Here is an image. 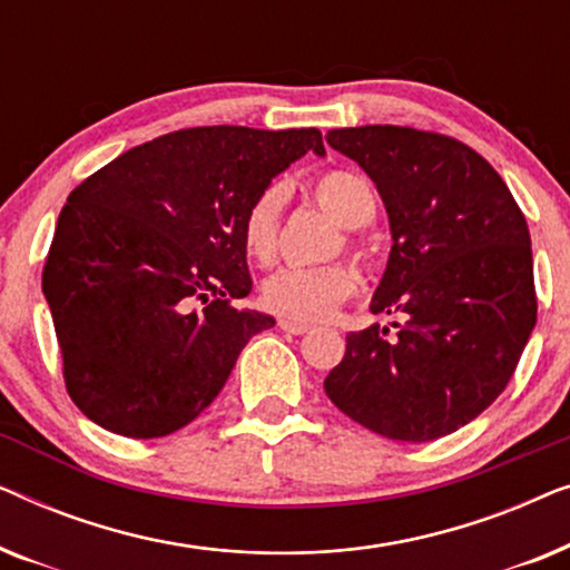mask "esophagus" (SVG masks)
<instances>
[{
    "instance_id": "obj_1",
    "label": "esophagus",
    "mask_w": 570,
    "mask_h": 570,
    "mask_svg": "<svg viewBox=\"0 0 570 570\" xmlns=\"http://www.w3.org/2000/svg\"><path fill=\"white\" fill-rule=\"evenodd\" d=\"M277 326H279V330H283V332H287V334H306V332L311 330L308 324L293 322V318H279Z\"/></svg>"
}]
</instances>
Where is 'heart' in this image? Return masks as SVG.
<instances>
[{"label": "heart", "mask_w": 570, "mask_h": 570, "mask_svg": "<svg viewBox=\"0 0 570 570\" xmlns=\"http://www.w3.org/2000/svg\"><path fill=\"white\" fill-rule=\"evenodd\" d=\"M311 194L347 230L363 228L376 215L373 186L353 170H326L314 178ZM283 207L285 189L279 184H269L267 189L256 194L240 220L244 252L262 267H267L277 256ZM355 287L357 277L347 264L285 267L264 279L262 303L272 314L293 318V322H324L355 293Z\"/></svg>", "instance_id": "1"}]
</instances>
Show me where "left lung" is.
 <instances>
[{
	"label": "left lung",
	"mask_w": 570,
	"mask_h": 570,
	"mask_svg": "<svg viewBox=\"0 0 570 570\" xmlns=\"http://www.w3.org/2000/svg\"><path fill=\"white\" fill-rule=\"evenodd\" d=\"M384 199L392 252L373 324L347 334L326 396L368 431L423 443L498 400L537 324L532 240L509 186L454 137L392 124L330 129Z\"/></svg>",
	"instance_id": "obj_1"
}]
</instances>
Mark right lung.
I'll list each match as a JSON object with an SVG mask.
<instances>
[{"label": "right lung", "instance_id": "right-lung-1", "mask_svg": "<svg viewBox=\"0 0 570 570\" xmlns=\"http://www.w3.org/2000/svg\"><path fill=\"white\" fill-rule=\"evenodd\" d=\"M318 129L194 127L131 147L67 197L43 267L65 384L127 439L189 425L275 318L252 293L240 220ZM203 308H198V303Z\"/></svg>", "mask_w": 570, "mask_h": 570}]
</instances>
